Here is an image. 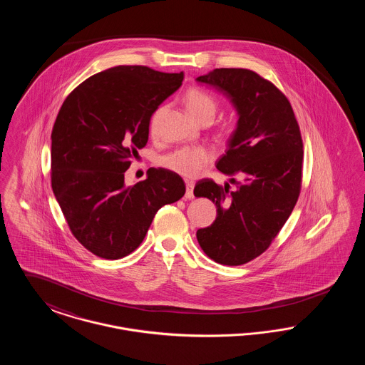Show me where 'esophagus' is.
Here are the masks:
<instances>
[{"instance_id":"obj_1","label":"esophagus","mask_w":365,"mask_h":365,"mask_svg":"<svg viewBox=\"0 0 365 365\" xmlns=\"http://www.w3.org/2000/svg\"><path fill=\"white\" fill-rule=\"evenodd\" d=\"M194 183L192 182H186V194H185V197L186 198H189V200H191V198H194Z\"/></svg>"}]
</instances>
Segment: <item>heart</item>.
Here are the masks:
<instances>
[{
    "instance_id": "1",
    "label": "heart",
    "mask_w": 365,
    "mask_h": 365,
    "mask_svg": "<svg viewBox=\"0 0 365 365\" xmlns=\"http://www.w3.org/2000/svg\"><path fill=\"white\" fill-rule=\"evenodd\" d=\"M185 103L191 113L198 122H212L217 112V101L213 96L201 88H190L185 94ZM164 108H158L150 118V131L155 133L160 116ZM219 135L227 138L231 135V127L225 125L220 128ZM215 155L207 146H182L173 152L160 157L158 164L165 170L185 178H195L201 174L213 161Z\"/></svg>"
}]
</instances>
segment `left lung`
Returning a JSON list of instances; mask_svg holds the SVG:
<instances>
[{
  "mask_svg": "<svg viewBox=\"0 0 365 365\" xmlns=\"http://www.w3.org/2000/svg\"><path fill=\"white\" fill-rule=\"evenodd\" d=\"M216 87L237 108L238 127L216 168L230 191L212 179L194 187L217 208L216 220L197 231L204 253L223 265H242L264 253L292 215L302 183L304 145L294 110L272 82L246 68H216L197 78Z\"/></svg>",
  "mask_w": 365,
  "mask_h": 365,
  "instance_id": "1",
  "label": "left lung"
}]
</instances>
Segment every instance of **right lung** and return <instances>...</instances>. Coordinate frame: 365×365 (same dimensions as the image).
<instances>
[{
  "label": "right lung",
  "instance_id": "right-lung-1",
  "mask_svg": "<svg viewBox=\"0 0 365 365\" xmlns=\"http://www.w3.org/2000/svg\"><path fill=\"white\" fill-rule=\"evenodd\" d=\"M183 72L118 66L75 87L52 130V189L72 235L93 255L118 260L143 241L157 210L185 195L183 179L152 168L124 186V173L149 138L158 105Z\"/></svg>",
  "mask_w": 365,
  "mask_h": 365
}]
</instances>
